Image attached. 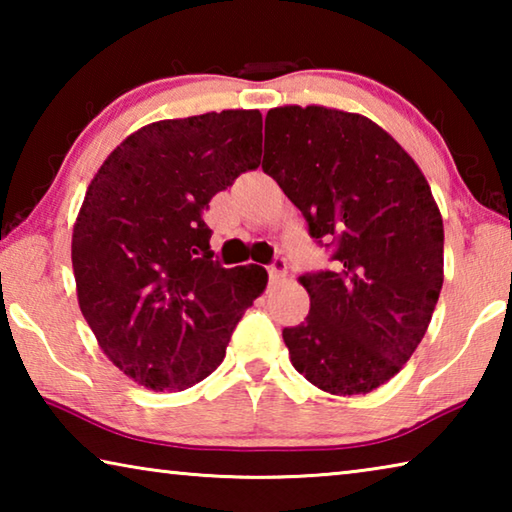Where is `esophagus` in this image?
<instances>
[{
	"label": "esophagus",
	"mask_w": 512,
	"mask_h": 512,
	"mask_svg": "<svg viewBox=\"0 0 512 512\" xmlns=\"http://www.w3.org/2000/svg\"><path fill=\"white\" fill-rule=\"evenodd\" d=\"M268 277H271V282H280L287 277V262L282 257H275L273 264L268 266Z\"/></svg>",
	"instance_id": "obj_1"
}]
</instances>
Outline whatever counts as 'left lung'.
Wrapping results in <instances>:
<instances>
[{
    "instance_id": "left-lung-1",
    "label": "left lung",
    "mask_w": 512,
    "mask_h": 512,
    "mask_svg": "<svg viewBox=\"0 0 512 512\" xmlns=\"http://www.w3.org/2000/svg\"><path fill=\"white\" fill-rule=\"evenodd\" d=\"M264 135V173L332 248V268L300 277L309 316L282 329L291 363L320 391L366 395L427 332L443 289V216L418 164L368 117L284 106L268 110Z\"/></svg>"
}]
</instances>
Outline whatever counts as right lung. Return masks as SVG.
Returning <instances> with one entry per match:
<instances>
[{
  "label": "right lung",
  "instance_id": "obj_1",
  "mask_svg": "<svg viewBox=\"0 0 512 512\" xmlns=\"http://www.w3.org/2000/svg\"><path fill=\"white\" fill-rule=\"evenodd\" d=\"M262 158L259 110L164 119L128 135L85 192L72 235L83 318L115 366L151 391L219 368L266 287L262 266L212 262L203 210Z\"/></svg>",
  "mask_w": 512,
  "mask_h": 512
}]
</instances>
